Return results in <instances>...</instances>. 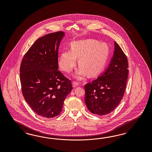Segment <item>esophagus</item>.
<instances>
[{
  "label": "esophagus",
  "mask_w": 152,
  "mask_h": 152,
  "mask_svg": "<svg viewBox=\"0 0 152 152\" xmlns=\"http://www.w3.org/2000/svg\"><path fill=\"white\" fill-rule=\"evenodd\" d=\"M78 85V83H77L76 81H74V83H72V87L74 88H76Z\"/></svg>",
  "instance_id": "obj_1"
}]
</instances>
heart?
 Here are the masks:
<instances>
[{
	"instance_id": "obj_1",
	"label": "heart",
	"mask_w": 152,
	"mask_h": 152,
	"mask_svg": "<svg viewBox=\"0 0 152 152\" xmlns=\"http://www.w3.org/2000/svg\"><path fill=\"white\" fill-rule=\"evenodd\" d=\"M110 54V49L105 43L94 39L78 40L72 42L71 50L62 51L58 57L60 68L71 72L77 64L80 66L74 75L78 80L83 79L88 73L95 76L104 69Z\"/></svg>"
}]
</instances>
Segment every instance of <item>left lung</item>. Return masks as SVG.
Here are the masks:
<instances>
[{
	"label": "left lung",
	"instance_id": "obj_1",
	"mask_svg": "<svg viewBox=\"0 0 152 152\" xmlns=\"http://www.w3.org/2000/svg\"><path fill=\"white\" fill-rule=\"evenodd\" d=\"M110 64L97 79L85 85V102L88 110L96 115H106L114 110L121 100L128 75V63L119 45Z\"/></svg>",
	"mask_w": 152,
	"mask_h": 152
}]
</instances>
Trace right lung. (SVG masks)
Here are the masks:
<instances>
[{"mask_svg": "<svg viewBox=\"0 0 152 152\" xmlns=\"http://www.w3.org/2000/svg\"><path fill=\"white\" fill-rule=\"evenodd\" d=\"M64 36L60 31L38 38L20 65L24 98L33 110L46 118L60 114L66 97L72 90L71 81L58 70V47Z\"/></svg>", "mask_w": 152, "mask_h": 152, "instance_id": "add662e5", "label": "right lung"}]
</instances>
